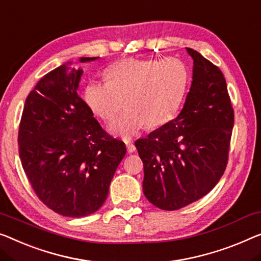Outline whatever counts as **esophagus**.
<instances>
[{"mask_svg": "<svg viewBox=\"0 0 261 261\" xmlns=\"http://www.w3.org/2000/svg\"><path fill=\"white\" fill-rule=\"evenodd\" d=\"M126 149H127V152H129V153L135 152V151H136L135 144L131 143V142H126Z\"/></svg>", "mask_w": 261, "mask_h": 261, "instance_id": "obj_1", "label": "esophagus"}]
</instances>
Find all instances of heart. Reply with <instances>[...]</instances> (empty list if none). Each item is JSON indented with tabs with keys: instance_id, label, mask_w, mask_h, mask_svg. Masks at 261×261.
Segmentation results:
<instances>
[{
	"instance_id": "obj_1",
	"label": "heart",
	"mask_w": 261,
	"mask_h": 261,
	"mask_svg": "<svg viewBox=\"0 0 261 261\" xmlns=\"http://www.w3.org/2000/svg\"><path fill=\"white\" fill-rule=\"evenodd\" d=\"M107 79L104 83L87 85L84 102L106 123L114 122L125 107L111 131L129 139L143 127L162 126L174 118L186 92L189 72L174 57L127 58L111 65Z\"/></svg>"
}]
</instances>
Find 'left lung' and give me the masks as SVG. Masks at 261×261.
I'll list each match as a JSON object with an SVG mask.
<instances>
[{
  "instance_id": "obj_1",
  "label": "left lung",
  "mask_w": 261,
  "mask_h": 261,
  "mask_svg": "<svg viewBox=\"0 0 261 261\" xmlns=\"http://www.w3.org/2000/svg\"><path fill=\"white\" fill-rule=\"evenodd\" d=\"M193 76L176 118L135 142L144 165L143 192L151 204L174 211L206 196L223 176L234 124L221 70L191 48Z\"/></svg>"
}]
</instances>
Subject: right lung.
<instances>
[{
  "instance_id": "add662e5",
  "label": "right lung",
  "mask_w": 261,
  "mask_h": 261,
  "mask_svg": "<svg viewBox=\"0 0 261 261\" xmlns=\"http://www.w3.org/2000/svg\"><path fill=\"white\" fill-rule=\"evenodd\" d=\"M82 73L63 64L42 77L27 97L18 129L31 188L54 212L71 218L102 207L126 153L125 144L103 130L77 93Z\"/></svg>"
}]
</instances>
